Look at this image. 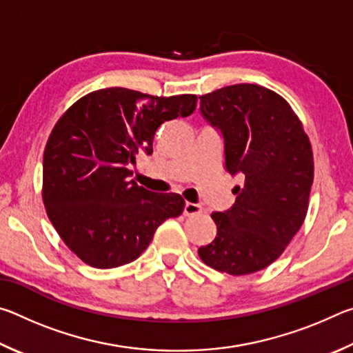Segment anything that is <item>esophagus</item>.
<instances>
[{"instance_id":"obj_1","label":"esophagus","mask_w":353,"mask_h":353,"mask_svg":"<svg viewBox=\"0 0 353 353\" xmlns=\"http://www.w3.org/2000/svg\"><path fill=\"white\" fill-rule=\"evenodd\" d=\"M202 213V207L199 204H194V202H187L183 207V214L185 216H196V214Z\"/></svg>"}]
</instances>
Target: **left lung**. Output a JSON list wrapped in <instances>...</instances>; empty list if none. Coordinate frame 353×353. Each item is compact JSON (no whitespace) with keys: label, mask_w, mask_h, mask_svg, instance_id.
<instances>
[{"label":"left lung","mask_w":353,"mask_h":353,"mask_svg":"<svg viewBox=\"0 0 353 353\" xmlns=\"http://www.w3.org/2000/svg\"><path fill=\"white\" fill-rule=\"evenodd\" d=\"M199 98L224 135L225 168L243 185L230 210L212 213L216 236L198 254L213 270L246 276L276 261L305 221L312 143L288 101L266 87L235 83Z\"/></svg>","instance_id":"left-lung-1"}]
</instances>
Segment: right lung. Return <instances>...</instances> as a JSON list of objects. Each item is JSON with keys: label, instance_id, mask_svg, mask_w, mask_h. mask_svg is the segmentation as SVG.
Wrapping results in <instances>:
<instances>
[{"label": "right lung", "instance_id": "add662e5", "mask_svg": "<svg viewBox=\"0 0 353 353\" xmlns=\"http://www.w3.org/2000/svg\"><path fill=\"white\" fill-rule=\"evenodd\" d=\"M196 94L152 97L123 87L77 99L57 119L43 152L41 198L71 252L99 270L139 259L157 227L182 214L176 193H152L130 181L135 155L152 154L165 121L188 117Z\"/></svg>", "mask_w": 353, "mask_h": 353}]
</instances>
